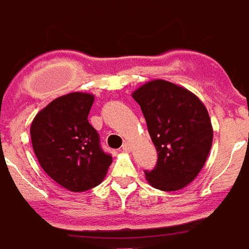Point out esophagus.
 <instances>
[{
    "mask_svg": "<svg viewBox=\"0 0 249 249\" xmlns=\"http://www.w3.org/2000/svg\"><path fill=\"white\" fill-rule=\"evenodd\" d=\"M123 151H125V152L132 151V144L129 143V142H125V143L123 144Z\"/></svg>",
    "mask_w": 249,
    "mask_h": 249,
    "instance_id": "obj_1",
    "label": "esophagus"
}]
</instances>
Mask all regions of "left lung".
Returning a JSON list of instances; mask_svg holds the SVG:
<instances>
[{
  "instance_id": "left-lung-1",
  "label": "left lung",
  "mask_w": 249,
  "mask_h": 249,
  "mask_svg": "<svg viewBox=\"0 0 249 249\" xmlns=\"http://www.w3.org/2000/svg\"><path fill=\"white\" fill-rule=\"evenodd\" d=\"M132 97L159 155L146 179L161 191L183 189L200 173L212 147L213 128L204 103L189 89L160 79L141 85Z\"/></svg>"
}]
</instances>
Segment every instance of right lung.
Segmentation results:
<instances>
[{
	"label": "right lung",
	"instance_id": "right-lung-1",
	"mask_svg": "<svg viewBox=\"0 0 249 249\" xmlns=\"http://www.w3.org/2000/svg\"><path fill=\"white\" fill-rule=\"evenodd\" d=\"M90 93L64 94L38 111L31 124V141L41 168L72 193H83L105 179L112 158L102 151L88 115Z\"/></svg>",
	"mask_w": 249,
	"mask_h": 249
}]
</instances>
